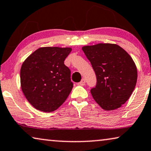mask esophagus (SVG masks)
Here are the masks:
<instances>
[{
  "mask_svg": "<svg viewBox=\"0 0 151 151\" xmlns=\"http://www.w3.org/2000/svg\"><path fill=\"white\" fill-rule=\"evenodd\" d=\"M78 84L79 85V86H85V85H86V80H85L84 78H83V79L81 81L78 83Z\"/></svg>",
  "mask_w": 151,
  "mask_h": 151,
  "instance_id": "34e87169",
  "label": "esophagus"
}]
</instances>
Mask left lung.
Returning <instances> with one entry per match:
<instances>
[{
  "label": "left lung",
  "instance_id": "left-lung-1",
  "mask_svg": "<svg viewBox=\"0 0 151 151\" xmlns=\"http://www.w3.org/2000/svg\"><path fill=\"white\" fill-rule=\"evenodd\" d=\"M96 76L90 92L106 111L120 108L132 94L136 85V65L128 52L115 44L100 43L82 47Z\"/></svg>",
  "mask_w": 151,
  "mask_h": 151
}]
</instances>
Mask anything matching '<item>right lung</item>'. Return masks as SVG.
I'll return each instance as SVG.
<instances>
[{
  "instance_id": "obj_1",
  "label": "right lung",
  "mask_w": 151,
  "mask_h": 151,
  "mask_svg": "<svg viewBox=\"0 0 151 151\" xmlns=\"http://www.w3.org/2000/svg\"><path fill=\"white\" fill-rule=\"evenodd\" d=\"M71 48L42 47L31 54L20 69L21 89L36 109L52 112L64 103L73 88L64 64Z\"/></svg>"
}]
</instances>
